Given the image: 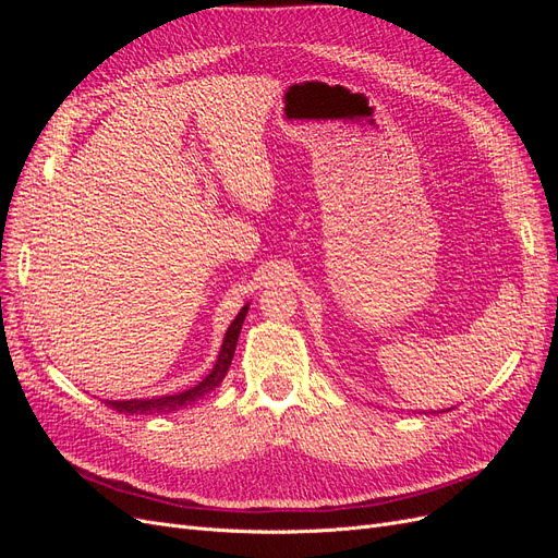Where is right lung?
<instances>
[{
	"mask_svg": "<svg viewBox=\"0 0 558 558\" xmlns=\"http://www.w3.org/2000/svg\"><path fill=\"white\" fill-rule=\"evenodd\" d=\"M248 305H244L240 310V314L234 316V320L230 324V328L226 330L221 351H218V359L211 367V373L197 381L195 386L185 388L181 393H172V396H158V398H142V400H105L111 410H116L118 414H170L177 412L181 408H189V404H195L199 398H205L207 393H211L214 388L221 384L228 375V367L232 363L234 349H238V340H240V330L246 318Z\"/></svg>",
	"mask_w": 558,
	"mask_h": 558,
	"instance_id": "1",
	"label": "right lung"
}]
</instances>
